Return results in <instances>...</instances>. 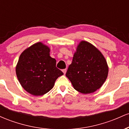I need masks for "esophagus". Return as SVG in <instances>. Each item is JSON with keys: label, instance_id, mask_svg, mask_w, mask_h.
Instances as JSON below:
<instances>
[{"label": "esophagus", "instance_id": "1", "mask_svg": "<svg viewBox=\"0 0 129 129\" xmlns=\"http://www.w3.org/2000/svg\"><path fill=\"white\" fill-rule=\"evenodd\" d=\"M62 72H63V74H66V72H67V69H63V70H62Z\"/></svg>", "mask_w": 129, "mask_h": 129}]
</instances>
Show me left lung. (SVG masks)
<instances>
[{
	"mask_svg": "<svg viewBox=\"0 0 129 129\" xmlns=\"http://www.w3.org/2000/svg\"><path fill=\"white\" fill-rule=\"evenodd\" d=\"M108 73L107 61L101 52L90 43L82 41L77 47L66 75L75 90L88 94L101 88Z\"/></svg>",
	"mask_w": 129,
	"mask_h": 129,
	"instance_id": "8db88e82",
	"label": "left lung"
}]
</instances>
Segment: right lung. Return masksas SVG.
Returning <instances> with one entry per match:
<instances>
[{"mask_svg":"<svg viewBox=\"0 0 129 129\" xmlns=\"http://www.w3.org/2000/svg\"><path fill=\"white\" fill-rule=\"evenodd\" d=\"M50 52L48 46L37 42L21 53L16 65V73L20 85L34 96L48 92L56 80L63 75L56 68V60L50 56Z\"/></svg>","mask_w":129,"mask_h":129,"instance_id":"obj_1","label":"right lung"}]
</instances>
